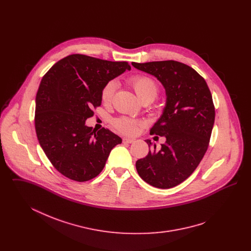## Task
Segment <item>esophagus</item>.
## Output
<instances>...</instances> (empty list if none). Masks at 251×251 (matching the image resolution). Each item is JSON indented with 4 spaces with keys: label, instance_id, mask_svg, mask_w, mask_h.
Wrapping results in <instances>:
<instances>
[{
    "label": "esophagus",
    "instance_id": "esophagus-1",
    "mask_svg": "<svg viewBox=\"0 0 251 251\" xmlns=\"http://www.w3.org/2000/svg\"><path fill=\"white\" fill-rule=\"evenodd\" d=\"M123 143H126V144H131L134 141L133 139H131V138H123Z\"/></svg>",
    "mask_w": 251,
    "mask_h": 251
}]
</instances>
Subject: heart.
Listing matches in <instances>:
<instances>
[{"label":"heart","mask_w":251,"mask_h":251,"mask_svg":"<svg viewBox=\"0 0 251 251\" xmlns=\"http://www.w3.org/2000/svg\"><path fill=\"white\" fill-rule=\"evenodd\" d=\"M135 94L142 101H152L158 95V85L155 81L147 75H134L127 80ZM117 89V84L114 81H110L105 84L101 90V100L104 103L111 102ZM116 127L121 132L126 134H134L137 131V123L133 120L123 118L116 120Z\"/></svg>","instance_id":"b5f03b06"}]
</instances>
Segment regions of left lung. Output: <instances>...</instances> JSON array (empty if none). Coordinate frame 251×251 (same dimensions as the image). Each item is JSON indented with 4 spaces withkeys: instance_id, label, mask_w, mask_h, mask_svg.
<instances>
[{
    "instance_id": "obj_1",
    "label": "left lung",
    "mask_w": 251,
    "mask_h": 251,
    "mask_svg": "<svg viewBox=\"0 0 251 251\" xmlns=\"http://www.w3.org/2000/svg\"><path fill=\"white\" fill-rule=\"evenodd\" d=\"M131 65L154 76L166 91L163 113L151 130V134L165 136L166 143L160 150L154 144L136 161V170L154 187H174L191 175L207 151L215 123L213 98L205 80L185 64L168 60Z\"/></svg>"
}]
</instances>
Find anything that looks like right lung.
Returning <instances> with one entry per match:
<instances>
[{"label": "right lung", "instance_id": "right-lung-1", "mask_svg": "<svg viewBox=\"0 0 251 251\" xmlns=\"http://www.w3.org/2000/svg\"><path fill=\"white\" fill-rule=\"evenodd\" d=\"M126 70H131L127 62L72 54L43 76L36 97V136L50 162L69 179L95 178L122 142L107 129L92 130L85 120L101 104L103 86Z\"/></svg>", "mask_w": 251, "mask_h": 251}]
</instances>
